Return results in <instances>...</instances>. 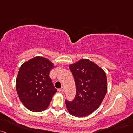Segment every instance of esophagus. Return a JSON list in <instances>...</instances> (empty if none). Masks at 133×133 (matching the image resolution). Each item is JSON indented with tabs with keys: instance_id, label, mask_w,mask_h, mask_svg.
<instances>
[{
	"instance_id": "1",
	"label": "esophagus",
	"mask_w": 133,
	"mask_h": 133,
	"mask_svg": "<svg viewBox=\"0 0 133 133\" xmlns=\"http://www.w3.org/2000/svg\"><path fill=\"white\" fill-rule=\"evenodd\" d=\"M64 91V87H62V88H60V89H59V90H58V91H59V92H61V93H62Z\"/></svg>"
}]
</instances>
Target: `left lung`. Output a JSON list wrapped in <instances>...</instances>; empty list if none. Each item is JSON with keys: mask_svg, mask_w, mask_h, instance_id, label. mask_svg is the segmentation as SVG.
<instances>
[{"mask_svg": "<svg viewBox=\"0 0 133 133\" xmlns=\"http://www.w3.org/2000/svg\"><path fill=\"white\" fill-rule=\"evenodd\" d=\"M69 69L73 75L76 93L72 101L65 100L69 114L83 117L92 114L99 107L107 91L105 71L88 59H81L71 64Z\"/></svg>", "mask_w": 133, "mask_h": 133, "instance_id": "8db88e82", "label": "left lung"}]
</instances>
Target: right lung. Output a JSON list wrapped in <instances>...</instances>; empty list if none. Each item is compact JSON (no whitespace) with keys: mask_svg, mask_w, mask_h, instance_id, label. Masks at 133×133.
Segmentation results:
<instances>
[{"mask_svg":"<svg viewBox=\"0 0 133 133\" xmlns=\"http://www.w3.org/2000/svg\"><path fill=\"white\" fill-rule=\"evenodd\" d=\"M54 64L37 56L26 61L19 70L16 87L21 102L30 110L43 111L57 92L49 74Z\"/></svg>","mask_w":133,"mask_h":133,"instance_id":"obj_1","label":"right lung"}]
</instances>
